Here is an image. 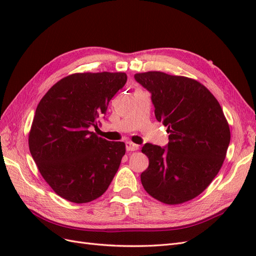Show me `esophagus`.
Wrapping results in <instances>:
<instances>
[{
    "mask_svg": "<svg viewBox=\"0 0 256 256\" xmlns=\"http://www.w3.org/2000/svg\"><path fill=\"white\" fill-rule=\"evenodd\" d=\"M126 150L128 152H134V150H138V145L128 141V142H126Z\"/></svg>",
    "mask_w": 256,
    "mask_h": 256,
    "instance_id": "esophagus-1",
    "label": "esophagus"
}]
</instances>
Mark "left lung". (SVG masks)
<instances>
[{"instance_id": "obj_1", "label": "left lung", "mask_w": 256, "mask_h": 256, "mask_svg": "<svg viewBox=\"0 0 256 256\" xmlns=\"http://www.w3.org/2000/svg\"><path fill=\"white\" fill-rule=\"evenodd\" d=\"M134 79L152 94L156 118L170 134L166 147H142L150 159L143 187L164 204L188 202L210 184L226 159L230 132L222 108L203 84L187 76L147 72Z\"/></svg>"}]
</instances>
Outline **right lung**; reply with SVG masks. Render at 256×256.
I'll list each match as a JSON object with an SVG mask.
<instances>
[{"label":"right lung","mask_w":256,"mask_h":256,"mask_svg":"<svg viewBox=\"0 0 256 256\" xmlns=\"http://www.w3.org/2000/svg\"><path fill=\"white\" fill-rule=\"evenodd\" d=\"M127 82L125 72L67 76L36 108L28 134L30 154L58 196L83 204L102 196L126 152L90 130L104 118L110 100Z\"/></svg>","instance_id":"right-lung-1"}]
</instances>
